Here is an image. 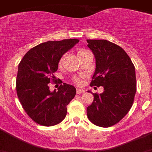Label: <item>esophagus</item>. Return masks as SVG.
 Masks as SVG:
<instances>
[{
	"label": "esophagus",
	"mask_w": 152,
	"mask_h": 152,
	"mask_svg": "<svg viewBox=\"0 0 152 152\" xmlns=\"http://www.w3.org/2000/svg\"><path fill=\"white\" fill-rule=\"evenodd\" d=\"M85 92V91L83 89H77V94H83V93Z\"/></svg>",
	"instance_id": "obj_1"
}]
</instances>
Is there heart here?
<instances>
[{"mask_svg":"<svg viewBox=\"0 0 152 152\" xmlns=\"http://www.w3.org/2000/svg\"><path fill=\"white\" fill-rule=\"evenodd\" d=\"M87 52H88V51L85 50V49H80V50L77 52V56H78V57H80L81 56H83V55L84 54V53H86ZM62 61V58H61V60H60V63ZM74 81H75V83H77V84H80V77H75V78H74Z\"/></svg>","mask_w":152,"mask_h":152,"instance_id":"heart-1","label":"heart"}]
</instances>
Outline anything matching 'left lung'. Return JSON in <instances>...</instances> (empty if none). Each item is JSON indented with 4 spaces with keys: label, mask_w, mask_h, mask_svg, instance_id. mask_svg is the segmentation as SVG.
<instances>
[{
    "label": "left lung",
    "mask_w": 152,
    "mask_h": 152,
    "mask_svg": "<svg viewBox=\"0 0 152 152\" xmlns=\"http://www.w3.org/2000/svg\"><path fill=\"white\" fill-rule=\"evenodd\" d=\"M96 59L91 87H103V92L94 94L87 108L90 121L100 127L119 123L128 113L136 93L133 63L124 49L106 39H87ZM88 92L91 93V91Z\"/></svg>",
    "instance_id": "8db88e82"
}]
</instances>
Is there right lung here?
Instances as JSON below:
<instances>
[{"instance_id":"1","label":"right lung","mask_w":152,"mask_h":152,"mask_svg":"<svg viewBox=\"0 0 152 152\" xmlns=\"http://www.w3.org/2000/svg\"><path fill=\"white\" fill-rule=\"evenodd\" d=\"M78 42L77 39H70L42 42L28 51L19 64L17 96L35 123L52 126L66 116L67 106L75 97L76 89L64 83L57 91L51 92L48 84L56 81L53 74L58 70L61 56Z\"/></svg>"}]
</instances>
